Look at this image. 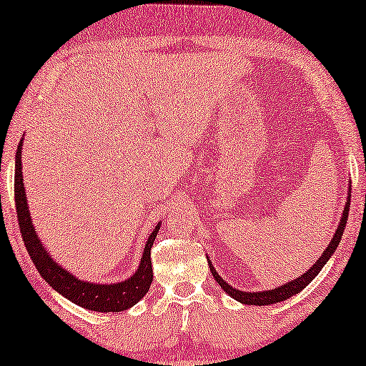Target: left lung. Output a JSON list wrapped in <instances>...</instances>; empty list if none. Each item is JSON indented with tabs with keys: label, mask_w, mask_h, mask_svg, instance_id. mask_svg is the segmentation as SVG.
I'll use <instances>...</instances> for the list:
<instances>
[{
	"label": "left lung",
	"mask_w": 366,
	"mask_h": 366,
	"mask_svg": "<svg viewBox=\"0 0 366 366\" xmlns=\"http://www.w3.org/2000/svg\"><path fill=\"white\" fill-rule=\"evenodd\" d=\"M350 199V195H348ZM348 207H350V202H347V205H345V210H343V215H342V220H340V225L337 229L335 235H333V239L330 244H328V247L325 249V252H323L320 259H318L315 264L312 265V269L305 272L302 277H298V279L288 282V284L282 285V287H277L274 288V290H265V292H240L237 290V288L230 287L227 282H224L222 279H220V275L217 274V272L214 270L212 264L209 262V267H210V272H212L214 279L217 280V284L222 287L224 292H227L230 297L235 298L237 302H242L245 303V305H272V303H279V302H284L287 300V298H290L293 295H297V293H300L303 288H305L310 282L315 279V277L318 275V272H320L323 269V265L327 264L328 259L333 255V252H335V249L340 244V239H342L343 235V230L345 227H347V219H348Z\"/></svg>",
	"instance_id": "8db88e82"
}]
</instances>
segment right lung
I'll list each match as a JSON object with an SVG mask.
<instances>
[{
    "label": "right lung",
    "mask_w": 366,
    "mask_h": 366,
    "mask_svg": "<svg viewBox=\"0 0 366 366\" xmlns=\"http://www.w3.org/2000/svg\"><path fill=\"white\" fill-rule=\"evenodd\" d=\"M21 141L18 144L16 151V164H14V204H16L18 224L21 230V237L26 247L28 254L36 265V269L41 277L48 282V284L64 295L68 300L74 302L76 305L84 307L87 310L94 312H122L126 308L141 300V298L149 292L152 282V264H151V249L156 235L159 232L161 224L154 232L149 235L146 249H144L141 265L136 274L129 280L121 282V284L111 285H99L89 284V282L78 280L74 275H71L68 270L61 269V265L48 255V250L44 249L38 235L34 232L33 224H31L26 194H24L23 185V172H21Z\"/></svg>",
    "instance_id": "right-lung-1"
}]
</instances>
